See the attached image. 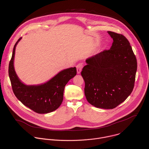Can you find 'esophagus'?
I'll list each match as a JSON object with an SVG mask.
<instances>
[{
    "label": "esophagus",
    "mask_w": 149,
    "mask_h": 149,
    "mask_svg": "<svg viewBox=\"0 0 149 149\" xmlns=\"http://www.w3.org/2000/svg\"><path fill=\"white\" fill-rule=\"evenodd\" d=\"M83 68V64H82V63H80V64H78L76 66L77 74H80L81 73V71Z\"/></svg>",
    "instance_id": "1"
}]
</instances>
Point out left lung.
<instances>
[{
  "instance_id": "8db88e82",
  "label": "left lung",
  "mask_w": 149,
  "mask_h": 149,
  "mask_svg": "<svg viewBox=\"0 0 149 149\" xmlns=\"http://www.w3.org/2000/svg\"><path fill=\"white\" fill-rule=\"evenodd\" d=\"M108 33L113 41L110 49L86 59L81 74L85 81L87 101L97 108L113 109L131 93L137 61L123 35L112 31Z\"/></svg>"
}]
</instances>
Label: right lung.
I'll return each instance as SVG.
<instances>
[{
  "label": "right lung",
  "instance_id": "obj_1",
  "mask_svg": "<svg viewBox=\"0 0 149 149\" xmlns=\"http://www.w3.org/2000/svg\"><path fill=\"white\" fill-rule=\"evenodd\" d=\"M15 44L9 63L8 75L13 92L25 106L38 113H47L57 109L63 100L65 86L77 73L76 68H70L59 72L49 81L38 85H26L18 77L14 68Z\"/></svg>",
  "mask_w": 149,
  "mask_h": 149
}]
</instances>
